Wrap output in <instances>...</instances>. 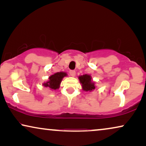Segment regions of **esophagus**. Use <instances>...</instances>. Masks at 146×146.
Returning a JSON list of instances; mask_svg holds the SVG:
<instances>
[{
	"label": "esophagus",
	"instance_id": "1",
	"mask_svg": "<svg viewBox=\"0 0 146 146\" xmlns=\"http://www.w3.org/2000/svg\"><path fill=\"white\" fill-rule=\"evenodd\" d=\"M69 74L71 77H75V71H74V70H71V71H69Z\"/></svg>",
	"mask_w": 146,
	"mask_h": 146
}]
</instances>
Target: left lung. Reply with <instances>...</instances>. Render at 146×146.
<instances>
[{
	"instance_id": "8db88e82",
	"label": "left lung",
	"mask_w": 146,
	"mask_h": 146,
	"mask_svg": "<svg viewBox=\"0 0 146 146\" xmlns=\"http://www.w3.org/2000/svg\"><path fill=\"white\" fill-rule=\"evenodd\" d=\"M79 79L80 83L82 85V88L83 91H91L95 89V83L92 82L91 77L89 75H83L79 77Z\"/></svg>"
}]
</instances>
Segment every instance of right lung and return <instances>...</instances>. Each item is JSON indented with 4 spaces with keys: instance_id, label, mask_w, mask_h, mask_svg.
I'll use <instances>...</instances> for the list:
<instances>
[{
    "instance_id": "add662e5",
    "label": "right lung",
    "mask_w": 146,
    "mask_h": 146,
    "mask_svg": "<svg viewBox=\"0 0 146 146\" xmlns=\"http://www.w3.org/2000/svg\"><path fill=\"white\" fill-rule=\"evenodd\" d=\"M67 76V73L65 72H57L54 75H52L49 77V80L47 82L44 83L43 85L44 87H48L49 88L53 90L59 89L60 87V83H61L62 79L64 77Z\"/></svg>"
}]
</instances>
